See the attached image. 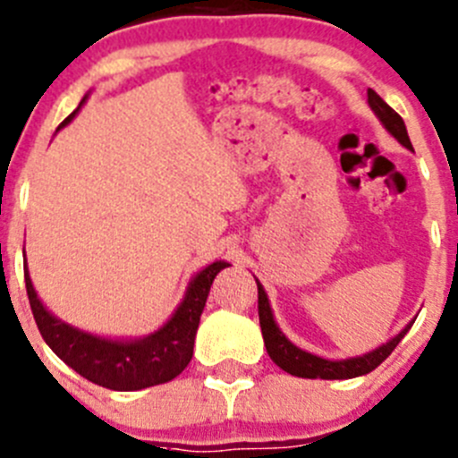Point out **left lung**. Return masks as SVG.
Wrapping results in <instances>:
<instances>
[{
  "label": "left lung",
  "mask_w": 458,
  "mask_h": 458,
  "mask_svg": "<svg viewBox=\"0 0 458 458\" xmlns=\"http://www.w3.org/2000/svg\"><path fill=\"white\" fill-rule=\"evenodd\" d=\"M368 104L374 110L381 123L386 126V131L394 137L401 146H405L408 150H412V143H410L408 131H405L403 119L399 117V113L390 108L381 97L377 95L374 90H368ZM257 290H259V323H261V335H263V344H266L267 354H270L272 361L281 368V370L290 372L293 377H301V378H354L361 377V374L372 372L374 368L381 366L387 357L392 354V350L399 345V341L403 339L405 332L412 327L405 326L403 330L399 332L396 336H392L387 344L378 345L377 350L372 352L361 354V357H352V359H341V361H330V359H321L317 354L306 352V350L297 348L294 344H290L285 339L284 332L279 330V326L275 323V317H272L270 303H267V294L263 290V285L257 281Z\"/></svg>",
  "instance_id": "8db88e82"
}]
</instances>
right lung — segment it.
Masks as SVG:
<instances>
[{
    "instance_id": "obj_1",
    "label": "right lung",
    "mask_w": 458,
    "mask_h": 458,
    "mask_svg": "<svg viewBox=\"0 0 458 458\" xmlns=\"http://www.w3.org/2000/svg\"><path fill=\"white\" fill-rule=\"evenodd\" d=\"M84 101L86 97L81 99V104ZM77 110L64 119L62 126H66L75 117ZM228 266L230 263L225 261H215L197 272L188 284L186 297L179 303L170 321L152 335L132 341L101 339V336L88 335V332L64 323L62 318L53 317L37 297L29 270L24 272V276L32 317H35L37 327L50 350L88 381L108 387V390L132 392L173 381L191 363L199 317L206 306L210 285L215 276Z\"/></svg>"
}]
</instances>
